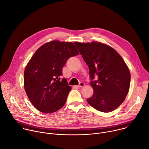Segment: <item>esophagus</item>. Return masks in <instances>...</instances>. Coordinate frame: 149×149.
<instances>
[{"mask_svg": "<svg viewBox=\"0 0 149 149\" xmlns=\"http://www.w3.org/2000/svg\"><path fill=\"white\" fill-rule=\"evenodd\" d=\"M85 86V84L84 83V82H81L79 84V85H78L77 86H76L77 87H84Z\"/></svg>", "mask_w": 149, "mask_h": 149, "instance_id": "34e87169", "label": "esophagus"}]
</instances>
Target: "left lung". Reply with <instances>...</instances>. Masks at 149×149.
<instances>
[{
    "label": "left lung",
    "mask_w": 149,
    "mask_h": 149,
    "mask_svg": "<svg viewBox=\"0 0 149 149\" xmlns=\"http://www.w3.org/2000/svg\"><path fill=\"white\" fill-rule=\"evenodd\" d=\"M74 44L89 68L94 94L87 99L88 103L103 113L114 110L124 101L130 88V73L124 61L113 48L100 42ZM95 76L98 77L96 80Z\"/></svg>",
    "instance_id": "left-lung-1"
}]
</instances>
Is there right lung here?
I'll use <instances>...</instances> for the list:
<instances>
[{
	"label": "right lung",
	"mask_w": 149,
	"mask_h": 149,
	"mask_svg": "<svg viewBox=\"0 0 149 149\" xmlns=\"http://www.w3.org/2000/svg\"><path fill=\"white\" fill-rule=\"evenodd\" d=\"M79 54L72 42L54 40L40 47L24 72V87L34 107L44 113H54L65 104L71 87L61 78L67 60Z\"/></svg>",
	"instance_id": "right-lung-1"
}]
</instances>
